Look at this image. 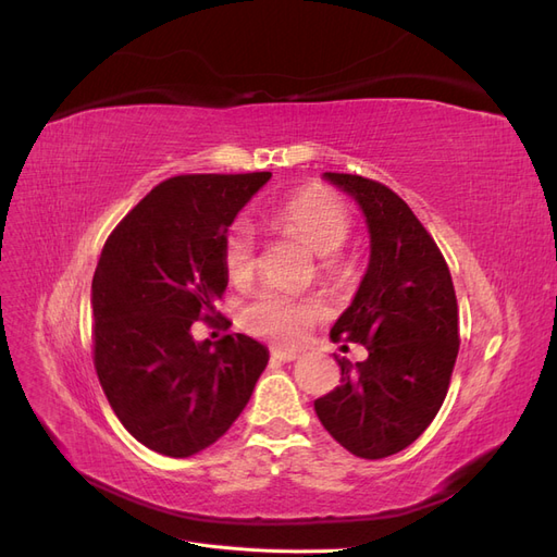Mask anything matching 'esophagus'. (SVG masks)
<instances>
[{
	"label": "esophagus",
	"instance_id": "obj_1",
	"mask_svg": "<svg viewBox=\"0 0 557 557\" xmlns=\"http://www.w3.org/2000/svg\"><path fill=\"white\" fill-rule=\"evenodd\" d=\"M297 358L295 350H283V348H272V360L278 362H293Z\"/></svg>",
	"mask_w": 557,
	"mask_h": 557
}]
</instances>
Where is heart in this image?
I'll list each match as a JSON object with an SVG mask.
<instances>
[{
    "label": "heart",
    "instance_id": "obj_1",
    "mask_svg": "<svg viewBox=\"0 0 557 557\" xmlns=\"http://www.w3.org/2000/svg\"><path fill=\"white\" fill-rule=\"evenodd\" d=\"M269 223L305 242L318 256H325L327 272L336 269V256L352 232V218L344 201L323 190L305 188L288 197L269 213ZM223 267L230 283L246 285L256 274V237L248 225H232L223 239ZM327 313L313 295L267 288L242 311V325L248 334L281 346L305 342L309 330Z\"/></svg>",
    "mask_w": 557,
    "mask_h": 557
}]
</instances>
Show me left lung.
<instances>
[{
  "label": "left lung",
  "instance_id": "8db88e82",
  "mask_svg": "<svg viewBox=\"0 0 557 557\" xmlns=\"http://www.w3.org/2000/svg\"><path fill=\"white\" fill-rule=\"evenodd\" d=\"M360 205L372 256L332 342L367 348L342 367V385L318 397L323 428L346 450L381 460L413 444L440 413L460 348L458 299L440 246L397 193L358 174L327 172Z\"/></svg>",
  "mask_w": 557,
  "mask_h": 557
}]
</instances>
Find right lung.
I'll list each match as a JSON object with an SVG mask.
<instances>
[{"label": "right lung", "mask_w": 557, "mask_h": 557, "mask_svg": "<svg viewBox=\"0 0 557 557\" xmlns=\"http://www.w3.org/2000/svg\"><path fill=\"white\" fill-rule=\"evenodd\" d=\"M181 174L156 185L115 230L92 278V360L125 430L146 448L190 458L230 430L269 352L246 334L193 339V323H227L223 239L269 181ZM218 325V324H215Z\"/></svg>", "instance_id": "1"}]
</instances>
